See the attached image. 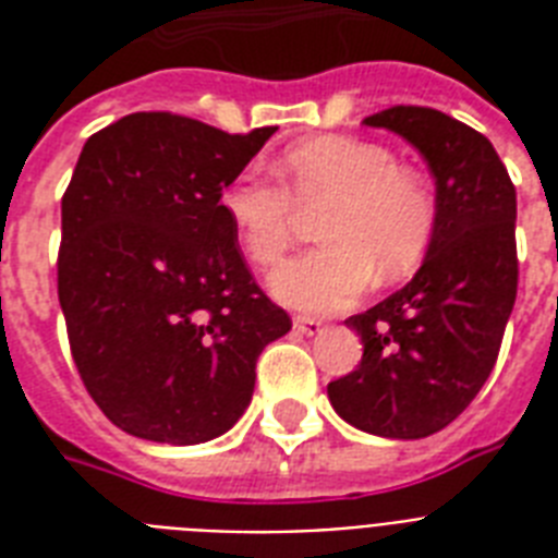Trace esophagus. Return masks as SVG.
Wrapping results in <instances>:
<instances>
[{
    "instance_id": "esophagus-1",
    "label": "esophagus",
    "mask_w": 558,
    "mask_h": 558,
    "mask_svg": "<svg viewBox=\"0 0 558 558\" xmlns=\"http://www.w3.org/2000/svg\"><path fill=\"white\" fill-rule=\"evenodd\" d=\"M295 330L301 332V336H322L324 324L318 322V318H306V315H298Z\"/></svg>"
}]
</instances>
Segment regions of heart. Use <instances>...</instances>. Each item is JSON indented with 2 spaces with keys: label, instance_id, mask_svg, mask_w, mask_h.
<instances>
[{
  "label": "heart",
  "instance_id": "obj_1",
  "mask_svg": "<svg viewBox=\"0 0 558 558\" xmlns=\"http://www.w3.org/2000/svg\"><path fill=\"white\" fill-rule=\"evenodd\" d=\"M287 187L240 173L219 193V208L243 252L260 266L283 257L298 205H327L318 222L324 245L271 271L269 289L301 313H339L373 283L402 278L423 257L434 231V199L414 170L367 138L318 135L280 156Z\"/></svg>",
  "mask_w": 558,
  "mask_h": 558
}]
</instances>
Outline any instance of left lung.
<instances>
[{"instance_id": "obj_1", "label": "left lung", "mask_w": 558, "mask_h": 558, "mask_svg": "<svg viewBox=\"0 0 558 558\" xmlns=\"http://www.w3.org/2000/svg\"><path fill=\"white\" fill-rule=\"evenodd\" d=\"M365 124L420 150L434 231L414 278L344 322L365 353L327 397L359 432L420 440L458 420L495 367L519 289L515 187L489 138L446 112L390 107Z\"/></svg>"}]
</instances>
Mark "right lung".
Segmentation results:
<instances>
[{
  "instance_id": "right-lung-1",
  "label": "right lung",
  "mask_w": 558,
  "mask_h": 558,
  "mask_svg": "<svg viewBox=\"0 0 558 558\" xmlns=\"http://www.w3.org/2000/svg\"><path fill=\"white\" fill-rule=\"evenodd\" d=\"M275 130L133 112L83 144L57 295L83 385L121 432L170 446L226 434L252 402L263 348L292 330L219 208Z\"/></svg>"
}]
</instances>
